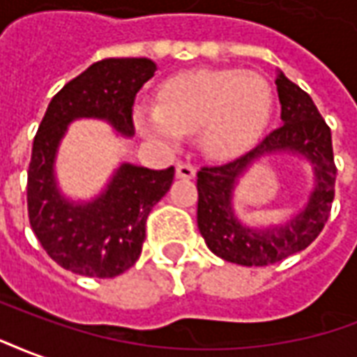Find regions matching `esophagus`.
Instances as JSON below:
<instances>
[{"mask_svg":"<svg viewBox=\"0 0 357 357\" xmlns=\"http://www.w3.org/2000/svg\"><path fill=\"white\" fill-rule=\"evenodd\" d=\"M176 176L178 178H194L196 176V167L192 163L181 161V163H176Z\"/></svg>","mask_w":357,"mask_h":357,"instance_id":"1","label":"esophagus"}]
</instances>
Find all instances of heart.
Listing matches in <instances>:
<instances>
[{
	"instance_id": "obj_1",
	"label": "heart",
	"mask_w": 357,
	"mask_h": 357,
	"mask_svg": "<svg viewBox=\"0 0 357 357\" xmlns=\"http://www.w3.org/2000/svg\"><path fill=\"white\" fill-rule=\"evenodd\" d=\"M274 91L264 75L241 70H199L171 77L158 93V110L139 106L135 125L169 148L197 131V144L213 160L249 152L266 131Z\"/></svg>"
}]
</instances>
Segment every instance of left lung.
I'll return each mask as SVG.
<instances>
[{"label":"left lung","instance_id":"8db88e82","mask_svg":"<svg viewBox=\"0 0 357 357\" xmlns=\"http://www.w3.org/2000/svg\"><path fill=\"white\" fill-rule=\"evenodd\" d=\"M275 85L282 102V127L234 161L197 171V228L213 253L241 266H268L306 249L324 230L335 197L337 167L329 125L310 95L283 72L275 77ZM275 151L295 153L310 160L317 186L305 209L285 225L243 227L233 215V186L255 159Z\"/></svg>","mask_w":357,"mask_h":357}]
</instances>
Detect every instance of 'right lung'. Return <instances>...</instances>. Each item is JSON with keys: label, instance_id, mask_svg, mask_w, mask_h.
I'll return each mask as SVG.
<instances>
[{"label": "right lung", "instance_id": "right-lung-1", "mask_svg": "<svg viewBox=\"0 0 357 357\" xmlns=\"http://www.w3.org/2000/svg\"><path fill=\"white\" fill-rule=\"evenodd\" d=\"M153 72L150 59L95 62L53 96L33 137L26 192L30 226L45 253L74 274L116 278L139 261L146 218L171 188L175 167L153 171L121 163L100 196L72 204L54 181L59 144L77 118L106 119L121 135H135V96Z\"/></svg>", "mask_w": 357, "mask_h": 357}]
</instances>
